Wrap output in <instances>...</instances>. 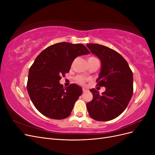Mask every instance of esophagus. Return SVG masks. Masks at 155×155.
<instances>
[{
  "label": "esophagus",
  "instance_id": "1",
  "mask_svg": "<svg viewBox=\"0 0 155 155\" xmlns=\"http://www.w3.org/2000/svg\"><path fill=\"white\" fill-rule=\"evenodd\" d=\"M82 91H83V92H85L88 91V90H87L86 88H82Z\"/></svg>",
  "mask_w": 155,
  "mask_h": 155
}]
</instances>
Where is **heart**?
I'll return each mask as SVG.
<instances>
[{
	"label": "heart",
	"instance_id": "heart-1",
	"mask_svg": "<svg viewBox=\"0 0 155 155\" xmlns=\"http://www.w3.org/2000/svg\"><path fill=\"white\" fill-rule=\"evenodd\" d=\"M93 58H94V57H91V58H89L88 59H88H93ZM76 81L78 83H79V84H81V85H83V84H84L85 83V79H84L83 77H81V76H78V77H76Z\"/></svg>",
	"mask_w": 155,
	"mask_h": 155
}]
</instances>
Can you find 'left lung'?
<instances>
[{"label":"left lung","instance_id":"obj_1","mask_svg":"<svg viewBox=\"0 0 155 155\" xmlns=\"http://www.w3.org/2000/svg\"><path fill=\"white\" fill-rule=\"evenodd\" d=\"M87 46L101 63L97 85L106 88L101 95L94 88L90 90L93 99L87 104L89 116L97 121L112 120L125 110L133 96V72L126 60L115 50L98 44Z\"/></svg>","mask_w":155,"mask_h":155}]
</instances>
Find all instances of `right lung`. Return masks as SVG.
Here are the masks:
<instances>
[{
    "label": "right lung",
    "mask_w": 155,
    "mask_h": 155,
    "mask_svg": "<svg viewBox=\"0 0 155 155\" xmlns=\"http://www.w3.org/2000/svg\"><path fill=\"white\" fill-rule=\"evenodd\" d=\"M90 54L82 44L67 42L45 49L31 66L27 91L36 109L48 118L61 120L71 114L75 102L82 94L81 87L71 84L64 88L59 83L78 56Z\"/></svg>",
    "instance_id": "add662e5"
}]
</instances>
